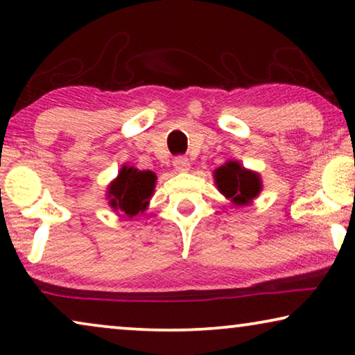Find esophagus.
<instances>
[{
	"instance_id": "1",
	"label": "esophagus",
	"mask_w": 355,
	"mask_h": 355,
	"mask_svg": "<svg viewBox=\"0 0 355 355\" xmlns=\"http://www.w3.org/2000/svg\"><path fill=\"white\" fill-rule=\"evenodd\" d=\"M173 164L178 173H187L189 169H191V163H189V159L186 157H176L174 158Z\"/></svg>"
}]
</instances>
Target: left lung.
<instances>
[{"instance_id":"left-lung-1","label":"left lung","mask_w":355,"mask_h":355,"mask_svg":"<svg viewBox=\"0 0 355 355\" xmlns=\"http://www.w3.org/2000/svg\"><path fill=\"white\" fill-rule=\"evenodd\" d=\"M213 178L218 191L234 205H249L261 191L259 173L249 171L237 162H227L215 169Z\"/></svg>"}]
</instances>
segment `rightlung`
Returning a JSON list of instances; mask_svg holds the SVG:
<instances>
[{"instance_id": "right-lung-1", "label": "right lung", "mask_w": 355, "mask_h": 355, "mask_svg": "<svg viewBox=\"0 0 355 355\" xmlns=\"http://www.w3.org/2000/svg\"><path fill=\"white\" fill-rule=\"evenodd\" d=\"M157 174L139 171L134 166L124 164L118 178L110 184V207L123 216L134 218L147 210L150 197L153 196Z\"/></svg>"}]
</instances>
